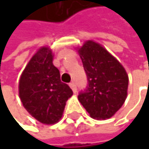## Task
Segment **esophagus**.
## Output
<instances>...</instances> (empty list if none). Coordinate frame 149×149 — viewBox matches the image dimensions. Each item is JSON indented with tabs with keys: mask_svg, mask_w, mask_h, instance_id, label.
Masks as SVG:
<instances>
[{
	"mask_svg": "<svg viewBox=\"0 0 149 149\" xmlns=\"http://www.w3.org/2000/svg\"><path fill=\"white\" fill-rule=\"evenodd\" d=\"M69 86H70V88L73 89V91L75 93L76 92V91H77V88H76V85H75V83L74 82H71L70 84H69Z\"/></svg>",
	"mask_w": 149,
	"mask_h": 149,
	"instance_id": "esophagus-1",
	"label": "esophagus"
}]
</instances>
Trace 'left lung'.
Wrapping results in <instances>:
<instances>
[{
  "label": "left lung",
  "instance_id": "left-lung-1",
  "mask_svg": "<svg viewBox=\"0 0 149 149\" xmlns=\"http://www.w3.org/2000/svg\"><path fill=\"white\" fill-rule=\"evenodd\" d=\"M88 85L78 100L92 118H111L127 97L129 78L123 66L104 47L88 41L78 50Z\"/></svg>",
  "mask_w": 149,
  "mask_h": 149
}]
</instances>
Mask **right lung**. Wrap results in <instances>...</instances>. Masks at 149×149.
<instances>
[{"instance_id":"add662e5","label":"right lung","mask_w":149,"mask_h":149,"mask_svg":"<svg viewBox=\"0 0 149 149\" xmlns=\"http://www.w3.org/2000/svg\"><path fill=\"white\" fill-rule=\"evenodd\" d=\"M52 52L42 47L31 58L19 80V97L32 117L44 124L61 118L73 91L61 82L60 71L53 65Z\"/></svg>"}]
</instances>
